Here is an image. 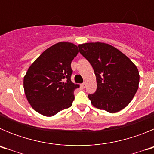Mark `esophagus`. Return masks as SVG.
<instances>
[{
    "instance_id": "obj_1",
    "label": "esophagus",
    "mask_w": 154,
    "mask_h": 154,
    "mask_svg": "<svg viewBox=\"0 0 154 154\" xmlns=\"http://www.w3.org/2000/svg\"><path fill=\"white\" fill-rule=\"evenodd\" d=\"M82 85L83 88H85V86H86V83H85V82H83V83L82 84Z\"/></svg>"
}]
</instances>
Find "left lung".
Listing matches in <instances>:
<instances>
[{
	"mask_svg": "<svg viewBox=\"0 0 154 154\" xmlns=\"http://www.w3.org/2000/svg\"><path fill=\"white\" fill-rule=\"evenodd\" d=\"M78 47L96 76V91L88 95L91 103L111 113L124 109L138 89L137 66L119 50L106 43H85Z\"/></svg>",
	"mask_w": 154,
	"mask_h": 154,
	"instance_id": "8db88e82",
	"label": "left lung"
}]
</instances>
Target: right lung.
Wrapping results in <instances>:
<instances>
[{
  "mask_svg": "<svg viewBox=\"0 0 154 154\" xmlns=\"http://www.w3.org/2000/svg\"><path fill=\"white\" fill-rule=\"evenodd\" d=\"M78 52L75 45L59 42L42 53L30 66L24 78V89L36 112L52 116L72 105L73 92L79 85L71 81V63Z\"/></svg>",
  "mask_w": 154,
  "mask_h": 154,
  "instance_id": "add662e5",
  "label": "right lung"
}]
</instances>
